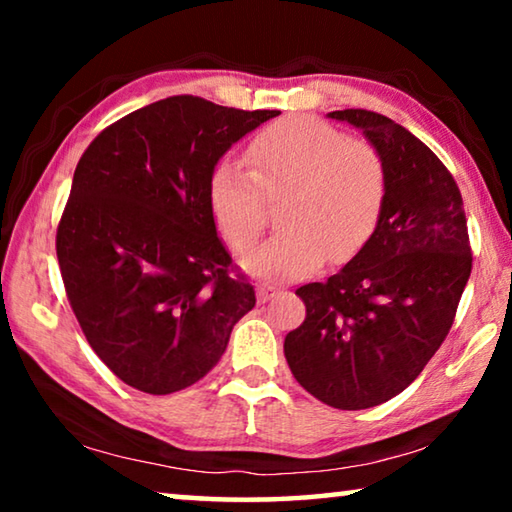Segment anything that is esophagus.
Instances as JSON below:
<instances>
[{"label":"esophagus","mask_w":512,"mask_h":512,"mask_svg":"<svg viewBox=\"0 0 512 512\" xmlns=\"http://www.w3.org/2000/svg\"><path fill=\"white\" fill-rule=\"evenodd\" d=\"M280 289L273 287V284H257V302H268L273 300Z\"/></svg>","instance_id":"obj_1"}]
</instances>
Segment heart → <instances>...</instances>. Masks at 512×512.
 <instances>
[{
  "instance_id": "heart-1",
  "label": "heart",
  "mask_w": 512,
  "mask_h": 512,
  "mask_svg": "<svg viewBox=\"0 0 512 512\" xmlns=\"http://www.w3.org/2000/svg\"><path fill=\"white\" fill-rule=\"evenodd\" d=\"M246 164H214L207 207L225 244L244 253L266 228L268 201L284 194L282 230L244 259L264 280L289 282L327 259L345 262L384 212L388 173L381 153L316 117L289 115L264 126L248 144Z\"/></svg>"
}]
</instances>
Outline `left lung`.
Instances as JSON below:
<instances>
[{
  "instance_id": "8db88e82",
  "label": "left lung",
  "mask_w": 512,
  "mask_h": 512,
  "mask_svg": "<svg viewBox=\"0 0 512 512\" xmlns=\"http://www.w3.org/2000/svg\"><path fill=\"white\" fill-rule=\"evenodd\" d=\"M329 117L361 128L381 153L388 194L359 253L296 291L307 316L284 339V357L316 400L359 411L402 393L443 345L472 248L456 180L427 144L372 110Z\"/></svg>"
}]
</instances>
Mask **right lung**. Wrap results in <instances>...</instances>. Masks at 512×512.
<instances>
[{
  "label": "right lung",
  "instance_id": "add662e5",
  "mask_svg": "<svg viewBox=\"0 0 512 512\" xmlns=\"http://www.w3.org/2000/svg\"><path fill=\"white\" fill-rule=\"evenodd\" d=\"M277 110L178 94L110 124L76 164L56 232L67 300L124 384L169 395L203 379L255 307L207 207V178Z\"/></svg>",
  "mask_w": 512,
  "mask_h": 512
}]
</instances>
